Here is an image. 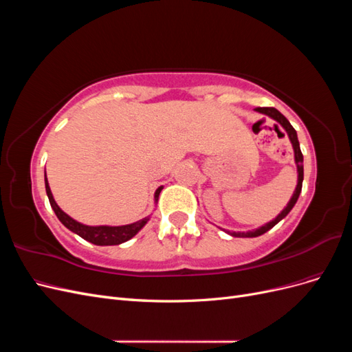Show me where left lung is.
<instances>
[{
  "label": "left lung",
  "mask_w": 352,
  "mask_h": 352,
  "mask_svg": "<svg viewBox=\"0 0 352 352\" xmlns=\"http://www.w3.org/2000/svg\"><path fill=\"white\" fill-rule=\"evenodd\" d=\"M255 111H258V113H261V114H265V116L272 117L273 120H276V122H278V123L283 127V129H285L286 133H287V136H289V141H291V144H292V146H294V154H295V164H296V172H298V184H296V188H295L294 194H292V198L289 199V202H287L286 207L280 211V214H279L278 217L273 219V220L269 221V223H265L264 226H261V228H258V229H255V230H250V232H228L229 235L236 236V238H255V236H260V235H263V233L270 230L273 226L278 225V223H279L282 219H285L287 214H289V211H291V210L294 208V206L296 204L298 197H300V194H301L302 180H304V166H302L304 157H302V153H301L300 142H298L296 131L294 129L292 124H291L289 122H287V119H286V117H285L280 111H278V110L273 109V107H257V109H255Z\"/></svg>",
  "instance_id": "left-lung-1"
}]
</instances>
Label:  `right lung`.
Returning a JSON list of instances; mask_svg holds the SVG:
<instances>
[{
	"mask_svg": "<svg viewBox=\"0 0 352 352\" xmlns=\"http://www.w3.org/2000/svg\"><path fill=\"white\" fill-rule=\"evenodd\" d=\"M162 189H163V186H160L155 190V194H154L155 202L158 201V195H160V192H162ZM45 190H47V195L50 199V204L63 225H65L73 233H76V235H79L80 238H83L85 241H88L95 245H119V243L129 241L146 225V221L150 220V216H148L145 219H141L135 223H131V225H124V226H87V225H82V223L72 219L70 216H67L66 212L57 206V202L54 201V197H52V194H51L47 175H45Z\"/></svg>",
	"mask_w": 352,
	"mask_h": 352,
	"instance_id": "add662e5",
	"label": "right lung"
}]
</instances>
